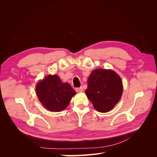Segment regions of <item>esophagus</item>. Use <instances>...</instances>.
<instances>
[{"label":"esophagus","instance_id":"34e87169","mask_svg":"<svg viewBox=\"0 0 157 157\" xmlns=\"http://www.w3.org/2000/svg\"><path fill=\"white\" fill-rule=\"evenodd\" d=\"M75 90L77 92L80 93V92H82L83 91V89H82V87H80V88H77L75 89Z\"/></svg>","mask_w":157,"mask_h":157}]
</instances>
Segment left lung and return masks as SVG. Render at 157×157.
I'll return each instance as SVG.
<instances>
[{
  "label": "left lung",
  "instance_id": "1",
  "mask_svg": "<svg viewBox=\"0 0 157 157\" xmlns=\"http://www.w3.org/2000/svg\"><path fill=\"white\" fill-rule=\"evenodd\" d=\"M122 90V82L117 73L113 70L98 69L90 74L85 93L95 109L107 113L119 101Z\"/></svg>",
  "mask_w": 157,
  "mask_h": 157
}]
</instances>
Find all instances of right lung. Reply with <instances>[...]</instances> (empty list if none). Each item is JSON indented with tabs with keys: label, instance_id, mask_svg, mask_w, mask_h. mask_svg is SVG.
Listing matches in <instances>:
<instances>
[{
	"label": "right lung",
	"instance_id": "right-lung-1",
	"mask_svg": "<svg viewBox=\"0 0 157 157\" xmlns=\"http://www.w3.org/2000/svg\"><path fill=\"white\" fill-rule=\"evenodd\" d=\"M36 94L45 108L58 112L67 107L76 94L69 83H63L58 75H48L37 83Z\"/></svg>",
	"mask_w": 157,
	"mask_h": 157
}]
</instances>
